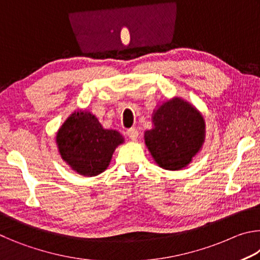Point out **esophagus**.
Wrapping results in <instances>:
<instances>
[{
	"label": "esophagus",
	"instance_id": "obj_1",
	"mask_svg": "<svg viewBox=\"0 0 260 260\" xmlns=\"http://www.w3.org/2000/svg\"><path fill=\"white\" fill-rule=\"evenodd\" d=\"M126 134H127V136H128L131 140L135 141L136 139H138V136H139V132H138V129H135V128H129V129H127Z\"/></svg>",
	"mask_w": 260,
	"mask_h": 260
}]
</instances>
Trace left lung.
Wrapping results in <instances>:
<instances>
[{"label":"left lung","instance_id":"1","mask_svg":"<svg viewBox=\"0 0 260 260\" xmlns=\"http://www.w3.org/2000/svg\"><path fill=\"white\" fill-rule=\"evenodd\" d=\"M152 124L151 129L144 132V143L161 169L182 170L203 147L204 118L181 98L171 99L153 110Z\"/></svg>","mask_w":260,"mask_h":260}]
</instances>
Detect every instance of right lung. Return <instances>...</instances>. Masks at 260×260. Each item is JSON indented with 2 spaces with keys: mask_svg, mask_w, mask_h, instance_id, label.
I'll use <instances>...</instances> for the list:
<instances>
[{
  "mask_svg": "<svg viewBox=\"0 0 260 260\" xmlns=\"http://www.w3.org/2000/svg\"><path fill=\"white\" fill-rule=\"evenodd\" d=\"M125 142L116 129H105L98 118L86 110L74 111L56 134L58 152L80 175L95 177L110 165L116 148Z\"/></svg>",
  "mask_w": 260,
  "mask_h": 260,
  "instance_id": "1",
  "label": "right lung"
}]
</instances>
